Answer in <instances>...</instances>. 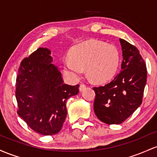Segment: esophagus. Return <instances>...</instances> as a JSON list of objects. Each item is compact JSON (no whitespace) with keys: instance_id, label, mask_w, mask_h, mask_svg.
Wrapping results in <instances>:
<instances>
[{"instance_id":"esophagus-1","label":"esophagus","mask_w":157,"mask_h":157,"mask_svg":"<svg viewBox=\"0 0 157 157\" xmlns=\"http://www.w3.org/2000/svg\"><path fill=\"white\" fill-rule=\"evenodd\" d=\"M85 87H86L85 84H81L80 86H79V90H80V91L83 90H84Z\"/></svg>"}]
</instances>
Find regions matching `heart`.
Segmentation results:
<instances>
[{"instance_id": "obj_1", "label": "heart", "mask_w": 157, "mask_h": 157, "mask_svg": "<svg viewBox=\"0 0 157 157\" xmlns=\"http://www.w3.org/2000/svg\"><path fill=\"white\" fill-rule=\"evenodd\" d=\"M119 62V51L115 46L90 40L73 47L70 58L64 60V67L75 79L80 78L84 68H87L91 80L102 83L113 76Z\"/></svg>"}]
</instances>
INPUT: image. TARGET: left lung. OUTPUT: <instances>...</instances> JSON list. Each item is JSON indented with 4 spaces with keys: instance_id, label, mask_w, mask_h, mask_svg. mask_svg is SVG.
Instances as JSON below:
<instances>
[{
    "instance_id": "obj_1",
    "label": "left lung",
    "mask_w": 157,
    "mask_h": 157,
    "mask_svg": "<svg viewBox=\"0 0 157 157\" xmlns=\"http://www.w3.org/2000/svg\"><path fill=\"white\" fill-rule=\"evenodd\" d=\"M119 41L123 56L121 71L109 83L93 87L95 114L108 124H121L140 106L147 80L146 64L140 51L125 40Z\"/></svg>"
}]
</instances>
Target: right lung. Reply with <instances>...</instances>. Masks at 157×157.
I'll use <instances>...</instances> for the list:
<instances>
[{"instance_id":"obj_1","label":"right lung","mask_w":157,"mask_h":157,"mask_svg":"<svg viewBox=\"0 0 157 157\" xmlns=\"http://www.w3.org/2000/svg\"><path fill=\"white\" fill-rule=\"evenodd\" d=\"M50 52L40 47L24 58L15 87L17 114L32 130L45 136L61 131L67 113V100L78 94L79 87L64 83L61 73L51 63Z\"/></svg>"}]
</instances>
